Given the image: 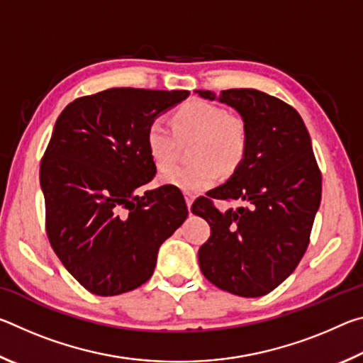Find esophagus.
Segmentation results:
<instances>
[{
    "label": "esophagus",
    "instance_id": "obj_1",
    "mask_svg": "<svg viewBox=\"0 0 363 363\" xmlns=\"http://www.w3.org/2000/svg\"><path fill=\"white\" fill-rule=\"evenodd\" d=\"M184 196H186V203H187L189 210H190V206H192V203H194V199H195V195H194L192 192H186V194H184Z\"/></svg>",
    "mask_w": 363,
    "mask_h": 363
}]
</instances>
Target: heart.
Here are the masks:
<instances>
[{
    "instance_id": "1",
    "label": "heart",
    "mask_w": 363,
    "mask_h": 363,
    "mask_svg": "<svg viewBox=\"0 0 363 363\" xmlns=\"http://www.w3.org/2000/svg\"><path fill=\"white\" fill-rule=\"evenodd\" d=\"M190 144L192 163L174 167L160 176L164 186L200 192L214 186L220 169L230 174L248 150V126L240 115L200 99L189 101L171 115V128L153 120L145 131V149L157 169H167L177 155V140Z\"/></svg>"
}]
</instances>
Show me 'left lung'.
<instances>
[{
    "instance_id": "1",
    "label": "left lung",
    "mask_w": 363,
    "mask_h": 363,
    "mask_svg": "<svg viewBox=\"0 0 363 363\" xmlns=\"http://www.w3.org/2000/svg\"><path fill=\"white\" fill-rule=\"evenodd\" d=\"M199 94L216 99L213 91ZM218 99L247 121L248 150L224 186L194 201L192 213L211 227L199 262L220 290L259 298L296 269L309 247L322 173L304 121L290 104L257 89H225ZM216 199L241 206L219 212Z\"/></svg>"
}]
</instances>
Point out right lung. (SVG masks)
<instances>
[{
  "instance_id": "1",
  "label": "right lung",
  "mask_w": 363,
  "mask_h": 363,
  "mask_svg": "<svg viewBox=\"0 0 363 363\" xmlns=\"http://www.w3.org/2000/svg\"><path fill=\"white\" fill-rule=\"evenodd\" d=\"M189 94L112 88L78 97L59 115L40 164L46 233L89 293L115 296L145 284L160 245L186 220L177 187L136 190L157 174L147 126Z\"/></svg>"
}]
</instances>
